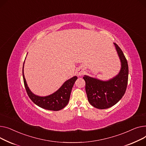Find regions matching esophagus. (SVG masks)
<instances>
[{
  "label": "esophagus",
  "mask_w": 146,
  "mask_h": 146,
  "mask_svg": "<svg viewBox=\"0 0 146 146\" xmlns=\"http://www.w3.org/2000/svg\"><path fill=\"white\" fill-rule=\"evenodd\" d=\"M84 74V70L82 68H79L76 71V74L78 76H81Z\"/></svg>",
  "instance_id": "esophagus-1"
}]
</instances>
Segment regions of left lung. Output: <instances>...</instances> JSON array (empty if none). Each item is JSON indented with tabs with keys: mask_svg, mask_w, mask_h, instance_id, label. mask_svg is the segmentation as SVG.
<instances>
[{
	"mask_svg": "<svg viewBox=\"0 0 146 146\" xmlns=\"http://www.w3.org/2000/svg\"><path fill=\"white\" fill-rule=\"evenodd\" d=\"M115 49L121 62V69L117 75L107 81L84 75L85 91L89 102L98 109L108 108L116 104L121 99L126 91L128 66L123 51L115 43Z\"/></svg>",
	"mask_w": 146,
	"mask_h": 146,
	"instance_id": "obj_1",
	"label": "left lung"
}]
</instances>
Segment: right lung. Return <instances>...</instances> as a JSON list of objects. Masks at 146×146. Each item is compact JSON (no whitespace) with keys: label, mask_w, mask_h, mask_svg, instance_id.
<instances>
[{"label":"right lung","mask_w":146,"mask_h":146,"mask_svg":"<svg viewBox=\"0 0 146 146\" xmlns=\"http://www.w3.org/2000/svg\"><path fill=\"white\" fill-rule=\"evenodd\" d=\"M25 61L22 69L24 85L29 97L33 102V103L42 108L48 110L59 111L64 108L69 102L73 85L78 78L77 76H74L70 79L66 80L56 91L50 95L44 97L38 96L30 90L27 82L26 81L23 72Z\"/></svg>","instance_id":"add662e5"}]
</instances>
